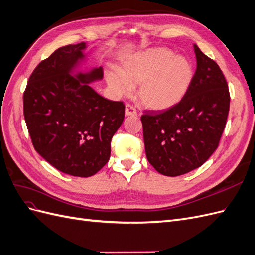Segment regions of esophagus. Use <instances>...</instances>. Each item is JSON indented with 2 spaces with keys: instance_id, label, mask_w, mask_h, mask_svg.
Returning a JSON list of instances; mask_svg holds the SVG:
<instances>
[{
  "instance_id": "1",
  "label": "esophagus",
  "mask_w": 255,
  "mask_h": 255,
  "mask_svg": "<svg viewBox=\"0 0 255 255\" xmlns=\"http://www.w3.org/2000/svg\"><path fill=\"white\" fill-rule=\"evenodd\" d=\"M137 115V111L133 105L130 104H127L126 105V116L127 117H129V116H136Z\"/></svg>"
}]
</instances>
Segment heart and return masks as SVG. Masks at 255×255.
I'll return each instance as SVG.
<instances>
[{
	"mask_svg": "<svg viewBox=\"0 0 255 255\" xmlns=\"http://www.w3.org/2000/svg\"><path fill=\"white\" fill-rule=\"evenodd\" d=\"M194 79L190 60L164 48L134 54L122 60L120 72L106 73L107 84L117 96L130 94L133 86L140 84V102L153 111H165L179 104Z\"/></svg>",
	"mask_w": 255,
	"mask_h": 255,
	"instance_id": "1",
	"label": "heart"
}]
</instances>
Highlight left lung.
Masks as SVG:
<instances>
[{
    "label": "left lung",
    "instance_id": "left-lung-1",
    "mask_svg": "<svg viewBox=\"0 0 255 255\" xmlns=\"http://www.w3.org/2000/svg\"><path fill=\"white\" fill-rule=\"evenodd\" d=\"M195 79L182 101L141 116L145 155L155 170L177 176L202 166L218 148L230 109L219 66L194 44Z\"/></svg>",
    "mask_w": 255,
    "mask_h": 255
}]
</instances>
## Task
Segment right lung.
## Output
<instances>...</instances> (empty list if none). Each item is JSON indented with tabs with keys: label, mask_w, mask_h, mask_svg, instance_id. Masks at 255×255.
Wrapping results in <instances>:
<instances>
[{
	"label": "right lung",
	"mask_w": 255,
	"mask_h": 255,
	"mask_svg": "<svg viewBox=\"0 0 255 255\" xmlns=\"http://www.w3.org/2000/svg\"><path fill=\"white\" fill-rule=\"evenodd\" d=\"M81 42L57 49L38 65L23 95V112L35 150L57 170L88 177L111 156V141L125 119V104L90 86L103 79L102 67L82 70Z\"/></svg>",
	"instance_id": "1"
}]
</instances>
